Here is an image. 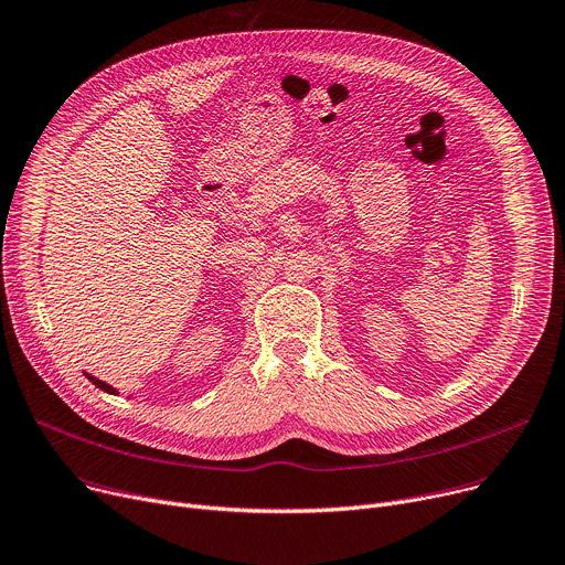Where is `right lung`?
<instances>
[{
  "label": "right lung",
  "instance_id": "add662e5",
  "mask_svg": "<svg viewBox=\"0 0 565 565\" xmlns=\"http://www.w3.org/2000/svg\"><path fill=\"white\" fill-rule=\"evenodd\" d=\"M86 377H88V380H90V382H93V384H95V386H97V388H102V391H104V393H110V395H116V393H118V391H116V388H113V386H108V384H106V382H102V380H97V377H93V374H86Z\"/></svg>",
  "mask_w": 565,
  "mask_h": 565
}]
</instances>
